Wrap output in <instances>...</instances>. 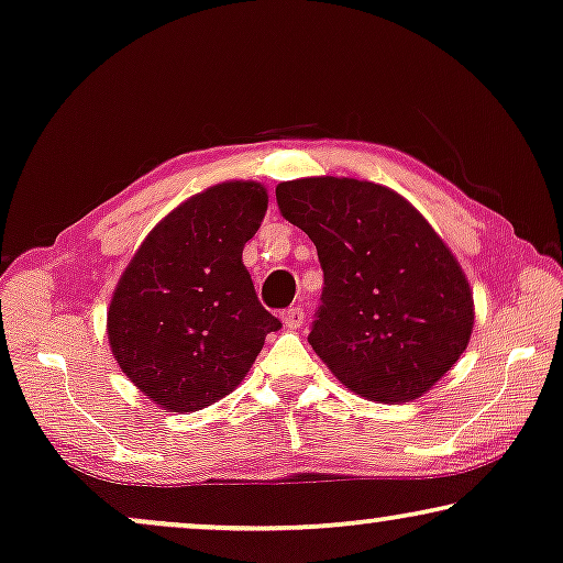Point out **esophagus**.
<instances>
[{
  "label": "esophagus",
  "instance_id": "34e87169",
  "mask_svg": "<svg viewBox=\"0 0 563 563\" xmlns=\"http://www.w3.org/2000/svg\"><path fill=\"white\" fill-rule=\"evenodd\" d=\"M303 321H306V313H303V308H300V306H292V308H288V311L283 313V327L290 329V331H296V329L303 327Z\"/></svg>",
  "mask_w": 563,
  "mask_h": 563
}]
</instances>
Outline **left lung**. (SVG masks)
I'll use <instances>...</instances> for the list:
<instances>
[{
    "label": "left lung",
    "instance_id": "obj_1",
    "mask_svg": "<svg viewBox=\"0 0 563 563\" xmlns=\"http://www.w3.org/2000/svg\"><path fill=\"white\" fill-rule=\"evenodd\" d=\"M275 196L319 252L313 352L364 400L398 406L429 393L474 329L470 280L437 229L369 180L298 178L278 184Z\"/></svg>",
    "mask_w": 563,
    "mask_h": 563
}]
</instances>
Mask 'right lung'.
I'll use <instances>...</instances> for the list:
<instances>
[{
	"instance_id": "add662e5",
	"label": "right lung",
	"mask_w": 563,
	"mask_h": 563,
	"mask_svg": "<svg viewBox=\"0 0 563 563\" xmlns=\"http://www.w3.org/2000/svg\"><path fill=\"white\" fill-rule=\"evenodd\" d=\"M265 211L263 184L209 186L157 221L117 283L109 346L134 387L168 413L232 393L280 329L242 263Z\"/></svg>"
}]
</instances>
